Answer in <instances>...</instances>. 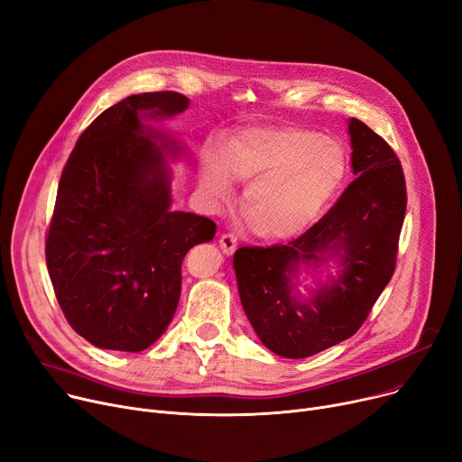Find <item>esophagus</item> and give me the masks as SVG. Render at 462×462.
Returning a JSON list of instances; mask_svg holds the SVG:
<instances>
[{
  "instance_id": "34e87169",
  "label": "esophagus",
  "mask_w": 462,
  "mask_h": 462,
  "mask_svg": "<svg viewBox=\"0 0 462 462\" xmlns=\"http://www.w3.org/2000/svg\"><path fill=\"white\" fill-rule=\"evenodd\" d=\"M236 244H238V240H236L235 233H224L220 236V248L226 255H231L236 250Z\"/></svg>"
}]
</instances>
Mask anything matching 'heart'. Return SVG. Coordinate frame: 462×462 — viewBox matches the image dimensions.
I'll return each instance as SVG.
<instances>
[{
  "label": "heart",
  "instance_id": "b5f03b06",
  "mask_svg": "<svg viewBox=\"0 0 462 462\" xmlns=\"http://www.w3.org/2000/svg\"><path fill=\"white\" fill-rule=\"evenodd\" d=\"M229 177L249 182L242 214L254 235L287 240L327 210L346 177L345 147L330 135L296 126H248L208 156L201 182L214 201L229 196Z\"/></svg>",
  "mask_w": 462,
  "mask_h": 462
}]
</instances>
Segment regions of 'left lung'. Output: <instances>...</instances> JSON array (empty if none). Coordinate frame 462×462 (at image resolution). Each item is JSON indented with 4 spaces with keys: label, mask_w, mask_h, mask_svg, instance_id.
I'll return each mask as SVG.
<instances>
[{
    "label": "left lung",
    "mask_w": 462,
    "mask_h": 462,
    "mask_svg": "<svg viewBox=\"0 0 462 462\" xmlns=\"http://www.w3.org/2000/svg\"><path fill=\"white\" fill-rule=\"evenodd\" d=\"M352 180L336 205L289 244L235 252L240 302L263 345L283 358H308L355 336L393 276L406 210V184L393 149L365 123L348 121ZM337 256L342 274L310 301L291 280L300 263Z\"/></svg>",
    "instance_id": "obj_1"
}]
</instances>
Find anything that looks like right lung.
<instances>
[{"label": "right lung", "mask_w": 462, "mask_h": 462, "mask_svg": "<svg viewBox=\"0 0 462 462\" xmlns=\"http://www.w3.org/2000/svg\"><path fill=\"white\" fill-rule=\"evenodd\" d=\"M188 104L175 91L126 97L81 132L63 168L46 235L48 274L74 332L98 348L140 352L164 334L184 255L216 233L205 216L170 208L164 151L180 147L142 121Z\"/></svg>", "instance_id": "add662e5"}]
</instances>
